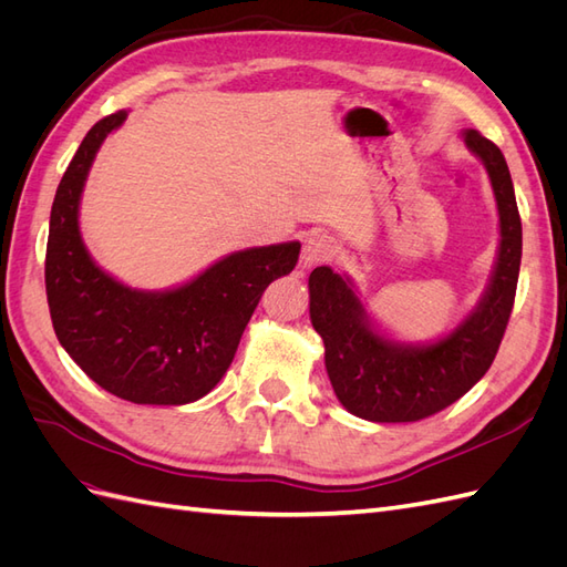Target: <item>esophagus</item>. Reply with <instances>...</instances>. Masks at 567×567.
<instances>
[{"label": "esophagus", "mask_w": 567, "mask_h": 567, "mask_svg": "<svg viewBox=\"0 0 567 567\" xmlns=\"http://www.w3.org/2000/svg\"><path fill=\"white\" fill-rule=\"evenodd\" d=\"M333 255H336L333 238L326 236V234H315V236L307 238L305 246H302V265L312 267V265L331 260Z\"/></svg>", "instance_id": "obj_1"}]
</instances>
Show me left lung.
<instances>
[{
  "label": "left lung",
  "instance_id": "8db88e82",
  "mask_svg": "<svg viewBox=\"0 0 567 567\" xmlns=\"http://www.w3.org/2000/svg\"><path fill=\"white\" fill-rule=\"evenodd\" d=\"M466 146L485 163L502 221L494 277L477 310L427 348H404L375 333L350 281L331 267L310 274V319L323 340L326 371L340 404L375 423H411L463 398L492 367L516 300L523 225L504 153L477 130Z\"/></svg>",
  "mask_w": 567,
  "mask_h": 567
}]
</instances>
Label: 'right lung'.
<instances>
[{
  "label": "right lung",
  "instance_id": "right-lung-1",
  "mask_svg": "<svg viewBox=\"0 0 567 567\" xmlns=\"http://www.w3.org/2000/svg\"><path fill=\"white\" fill-rule=\"evenodd\" d=\"M125 111L101 117L63 173L51 205L44 284L54 331L73 362L120 400L188 404L227 373L265 288L298 265L300 244L234 252L167 293H144L101 271L78 208L101 142Z\"/></svg>",
  "mask_w": 567,
  "mask_h": 567
}]
</instances>
